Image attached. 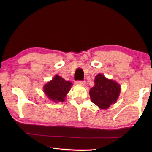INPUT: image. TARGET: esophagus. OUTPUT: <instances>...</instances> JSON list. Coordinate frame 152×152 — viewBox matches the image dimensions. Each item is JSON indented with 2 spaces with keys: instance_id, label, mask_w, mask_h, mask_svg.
Instances as JSON below:
<instances>
[{
  "instance_id": "esophagus-1",
  "label": "esophagus",
  "mask_w": 152,
  "mask_h": 152,
  "mask_svg": "<svg viewBox=\"0 0 152 152\" xmlns=\"http://www.w3.org/2000/svg\"><path fill=\"white\" fill-rule=\"evenodd\" d=\"M76 84H78V85H80V86H85L86 82L85 81H76Z\"/></svg>"
}]
</instances>
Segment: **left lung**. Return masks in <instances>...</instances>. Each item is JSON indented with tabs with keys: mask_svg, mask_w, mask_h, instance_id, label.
<instances>
[{
	"mask_svg": "<svg viewBox=\"0 0 152 152\" xmlns=\"http://www.w3.org/2000/svg\"><path fill=\"white\" fill-rule=\"evenodd\" d=\"M121 86L116 81L107 78L103 74L95 77L94 86L89 92L91 101L101 109H107L119 99Z\"/></svg>",
	"mask_w": 152,
	"mask_h": 152,
	"instance_id": "obj_1",
	"label": "left lung"
}]
</instances>
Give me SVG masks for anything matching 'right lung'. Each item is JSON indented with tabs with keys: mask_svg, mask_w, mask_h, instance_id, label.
<instances>
[{
	"mask_svg": "<svg viewBox=\"0 0 152 152\" xmlns=\"http://www.w3.org/2000/svg\"><path fill=\"white\" fill-rule=\"evenodd\" d=\"M72 86L70 81H66L61 76L56 75L43 86V91L49 99L57 102L65 101L66 96Z\"/></svg>",
	"mask_w": 152,
	"mask_h": 152,
	"instance_id": "1",
	"label": "right lung"
}]
</instances>
